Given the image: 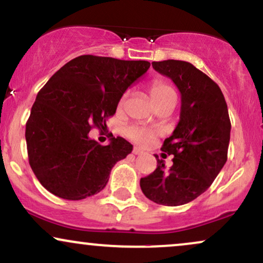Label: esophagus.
<instances>
[{
  "label": "esophagus",
  "instance_id": "1",
  "mask_svg": "<svg viewBox=\"0 0 263 263\" xmlns=\"http://www.w3.org/2000/svg\"><path fill=\"white\" fill-rule=\"evenodd\" d=\"M132 153H134V155H143L144 152L141 148H138V147H135V148L132 149Z\"/></svg>",
  "mask_w": 263,
  "mask_h": 263
}]
</instances>
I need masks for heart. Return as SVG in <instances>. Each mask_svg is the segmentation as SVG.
Masks as SVG:
<instances>
[{"mask_svg":"<svg viewBox=\"0 0 263 263\" xmlns=\"http://www.w3.org/2000/svg\"><path fill=\"white\" fill-rule=\"evenodd\" d=\"M151 100H152L153 104H157L164 98L171 95H176L173 91V89L170 85H167L165 83L159 80H155L151 83L149 89H148ZM126 98H127V93H123L119 101V108H122L123 105L126 102ZM126 136L129 138V140L137 142L140 144H146L152 140L153 136H155V131L147 127H141V126H129V127L126 128Z\"/></svg>","mask_w":263,"mask_h":263,"instance_id":"b5f03b06","label":"heart"}]
</instances>
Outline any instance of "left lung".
<instances>
[{"label":"left lung","mask_w":263,"mask_h":263,"mask_svg":"<svg viewBox=\"0 0 263 263\" xmlns=\"http://www.w3.org/2000/svg\"><path fill=\"white\" fill-rule=\"evenodd\" d=\"M180 91V117L162 151L174 156L165 170L161 159L149 176L141 178V189L149 200L178 206L194 200L211 185L228 159L231 122L228 105L218 84L183 60L153 62ZM156 158L158 157L156 156Z\"/></svg>","instance_id":"obj_1"}]
</instances>
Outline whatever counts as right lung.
I'll return each mask as SVG.
<instances>
[{
	"label": "right lung",
	"mask_w": 263,
	"mask_h": 263,
	"mask_svg": "<svg viewBox=\"0 0 263 263\" xmlns=\"http://www.w3.org/2000/svg\"><path fill=\"white\" fill-rule=\"evenodd\" d=\"M149 65L146 60L80 55L39 90L26 141L33 173L48 192L80 200L106 186L112 167L132 152V144L112 137L101 146L89 132L106 127L123 92Z\"/></svg>",
	"instance_id": "right-lung-1"
}]
</instances>
